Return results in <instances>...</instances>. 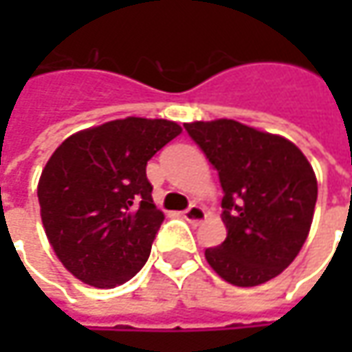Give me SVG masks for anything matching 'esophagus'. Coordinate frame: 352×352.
<instances>
[{
	"label": "esophagus",
	"instance_id": "esophagus-1",
	"mask_svg": "<svg viewBox=\"0 0 352 352\" xmlns=\"http://www.w3.org/2000/svg\"><path fill=\"white\" fill-rule=\"evenodd\" d=\"M182 217L188 223H199V221L206 219V210L194 204V206H190L186 211H182Z\"/></svg>",
	"mask_w": 352,
	"mask_h": 352
}]
</instances>
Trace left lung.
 Segmentation results:
<instances>
[{"label":"left lung","mask_w":352,"mask_h":352,"mask_svg":"<svg viewBox=\"0 0 352 352\" xmlns=\"http://www.w3.org/2000/svg\"><path fill=\"white\" fill-rule=\"evenodd\" d=\"M217 170L227 239L206 249L210 266L241 288L278 276L304 247L318 180L304 153L284 137L233 119L184 123Z\"/></svg>","instance_id":"left-lung-1"}]
</instances>
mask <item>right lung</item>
<instances>
[{"label":"right lung","instance_id":"obj_1","mask_svg":"<svg viewBox=\"0 0 352 352\" xmlns=\"http://www.w3.org/2000/svg\"><path fill=\"white\" fill-rule=\"evenodd\" d=\"M182 127L127 117L68 137L38 180L41 217L60 263L84 284L116 288L141 270L164 221L146 162Z\"/></svg>","mask_w":352,"mask_h":352}]
</instances>
